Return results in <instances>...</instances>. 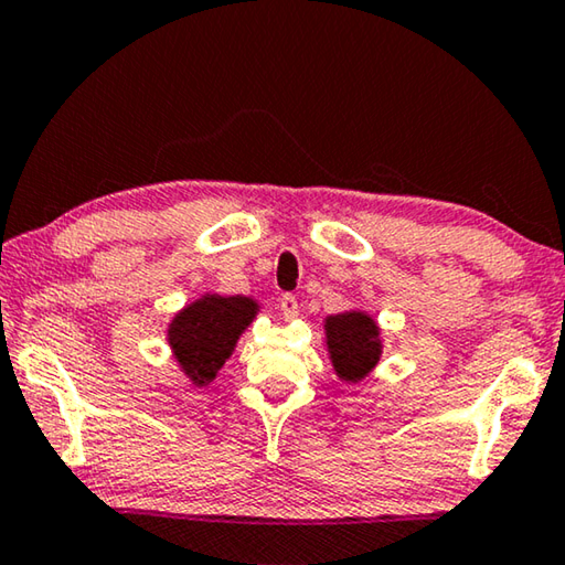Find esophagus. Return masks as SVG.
<instances>
[{"mask_svg": "<svg viewBox=\"0 0 565 565\" xmlns=\"http://www.w3.org/2000/svg\"><path fill=\"white\" fill-rule=\"evenodd\" d=\"M279 306H281V313H284L286 321H291V319L299 317V301H296V296L284 294Z\"/></svg>", "mask_w": 565, "mask_h": 565, "instance_id": "obj_1", "label": "esophagus"}]
</instances>
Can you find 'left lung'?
<instances>
[{
	"label": "left lung",
	"instance_id": "1",
	"mask_svg": "<svg viewBox=\"0 0 565 565\" xmlns=\"http://www.w3.org/2000/svg\"><path fill=\"white\" fill-rule=\"evenodd\" d=\"M323 333H327L331 366L347 384H359L361 379H366L384 353L379 323L361 309L327 317Z\"/></svg>",
	"mask_w": 565,
	"mask_h": 565
}]
</instances>
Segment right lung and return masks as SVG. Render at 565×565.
I'll return each instance as SVG.
<instances>
[{
	"label": "right lung",
	"instance_id": "right-lung-1",
	"mask_svg": "<svg viewBox=\"0 0 565 565\" xmlns=\"http://www.w3.org/2000/svg\"><path fill=\"white\" fill-rule=\"evenodd\" d=\"M256 313L259 301L252 296L222 294H204L174 313L167 341L191 384L199 388L212 384Z\"/></svg>",
	"mask_w": 565,
	"mask_h": 565
}]
</instances>
